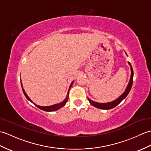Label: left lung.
Masks as SVG:
<instances>
[{"instance_id":"1","label":"left lung","mask_w":151,"mask_h":151,"mask_svg":"<svg viewBox=\"0 0 151 151\" xmlns=\"http://www.w3.org/2000/svg\"><path fill=\"white\" fill-rule=\"evenodd\" d=\"M126 53V52H125ZM127 55V54L126 53ZM129 64V65L130 66V70H131V76H130V78L129 84H128L126 89H125L123 93V94H121L119 97L117 99H115V101L110 102H107V103H101V102H95L91 100L88 98V101L92 106H93L95 108H97L99 109H102V110H110V109H112L115 108V106L120 103V102L123 100L124 98H126L128 94L129 93V92L130 91L131 88H132V83H133V76H134V73H133V69L132 67V65L130 62H128Z\"/></svg>"}]
</instances>
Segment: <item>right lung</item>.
Returning <instances> with one entry per match:
<instances>
[{"instance_id": "right-lung-1", "label": "right lung", "mask_w": 151, "mask_h": 151, "mask_svg": "<svg viewBox=\"0 0 151 151\" xmlns=\"http://www.w3.org/2000/svg\"><path fill=\"white\" fill-rule=\"evenodd\" d=\"M73 82H74V81L71 82V84H70V86H69V90H68V91H67V96H66V98H65V99H64V100H63L62 102H60V103H58V104H54V105L47 106H39V105H37V104H36L34 103L33 101H32L31 99L29 98V97H28V96L27 95V94L26 93V92H25L24 89H23V88H22V82H21V87H22V91H23L24 94V95H25V97H27V99H28V101H30L31 102H32V103H34V104L36 105L37 108H39L40 109H41V110H44V111H56V110H59L60 108H62L63 106H64L65 105L67 101H68L69 90H70V88H71V86H72V85H73Z\"/></svg>"}]
</instances>
